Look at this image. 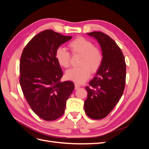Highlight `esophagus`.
Here are the masks:
<instances>
[{"label": "esophagus", "instance_id": "1", "mask_svg": "<svg viewBox=\"0 0 149 149\" xmlns=\"http://www.w3.org/2000/svg\"><path fill=\"white\" fill-rule=\"evenodd\" d=\"M74 85H75V88H74L75 89H78L81 87V86L78 83H75Z\"/></svg>", "mask_w": 149, "mask_h": 149}]
</instances>
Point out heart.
I'll return each mask as SVG.
<instances>
[{
    "mask_svg": "<svg viewBox=\"0 0 149 149\" xmlns=\"http://www.w3.org/2000/svg\"><path fill=\"white\" fill-rule=\"evenodd\" d=\"M68 47L73 55H81L79 65L66 72L68 79L77 83H83L86 81L92 73H95L101 67L103 55L100 48L94 47L93 43L83 37H78L68 43ZM56 60L61 66L69 67L70 54L65 49L58 47L55 52Z\"/></svg>",
    "mask_w": 149,
    "mask_h": 149,
    "instance_id": "heart-1",
    "label": "heart"
}]
</instances>
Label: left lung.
<instances>
[{"mask_svg":"<svg viewBox=\"0 0 149 149\" xmlns=\"http://www.w3.org/2000/svg\"><path fill=\"white\" fill-rule=\"evenodd\" d=\"M97 41L103 55L102 63L94 78L86 86V114L93 119L104 118L119 101L125 84L126 65L120 48L109 36L101 31L87 33Z\"/></svg>","mask_w":149,"mask_h":149,"instance_id":"left-lung-1","label":"left lung"}]
</instances>
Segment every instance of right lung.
<instances>
[{
  "mask_svg": "<svg viewBox=\"0 0 149 149\" xmlns=\"http://www.w3.org/2000/svg\"><path fill=\"white\" fill-rule=\"evenodd\" d=\"M52 30L39 33L26 45L20 61V84L29 106L40 118L56 120L64 114L66 102L74 88L71 81L61 82L63 71L56 49L71 40Z\"/></svg>",
  "mask_w": 149,
  "mask_h": 149,
  "instance_id": "obj_1",
  "label": "right lung"
}]
</instances>
